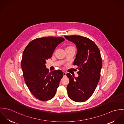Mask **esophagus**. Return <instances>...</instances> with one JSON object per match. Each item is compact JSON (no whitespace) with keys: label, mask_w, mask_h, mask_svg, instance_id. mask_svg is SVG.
Returning a JSON list of instances; mask_svg holds the SVG:
<instances>
[{"label":"esophagus","mask_w":124,"mask_h":124,"mask_svg":"<svg viewBox=\"0 0 124 124\" xmlns=\"http://www.w3.org/2000/svg\"><path fill=\"white\" fill-rule=\"evenodd\" d=\"M63 75L64 76H66V73L65 71H63Z\"/></svg>","instance_id":"34e87169"}]
</instances>
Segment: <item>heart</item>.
I'll return each mask as SVG.
<instances>
[{
	"label": "heart",
	"instance_id": "1",
	"mask_svg": "<svg viewBox=\"0 0 124 124\" xmlns=\"http://www.w3.org/2000/svg\"><path fill=\"white\" fill-rule=\"evenodd\" d=\"M74 48V47H72V46H67V47L66 48V49H67V48Z\"/></svg>",
	"mask_w": 124,
	"mask_h": 124
}]
</instances>
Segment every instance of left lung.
<instances>
[{"mask_svg": "<svg viewBox=\"0 0 124 124\" xmlns=\"http://www.w3.org/2000/svg\"><path fill=\"white\" fill-rule=\"evenodd\" d=\"M64 37L76 45L77 54L73 65H77L79 70L76 78L69 73L66 74L70 80L67 86L68 96L73 101L83 102L92 96L99 82L102 66L100 52L88 38L78 35Z\"/></svg>", "mask_w": 124, "mask_h": 124, "instance_id": "1", "label": "left lung"}]
</instances>
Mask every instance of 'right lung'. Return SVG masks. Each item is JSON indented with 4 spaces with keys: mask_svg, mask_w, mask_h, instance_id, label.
<instances>
[{
    "mask_svg": "<svg viewBox=\"0 0 124 124\" xmlns=\"http://www.w3.org/2000/svg\"><path fill=\"white\" fill-rule=\"evenodd\" d=\"M64 40L62 37L37 38L29 43L22 54L21 65L25 83L31 93L41 101L54 97L63 76L60 70L49 72L45 64Z\"/></svg>",
    "mask_w": 124,
    "mask_h": 124,
    "instance_id": "obj_1",
    "label": "right lung"
}]
</instances>
